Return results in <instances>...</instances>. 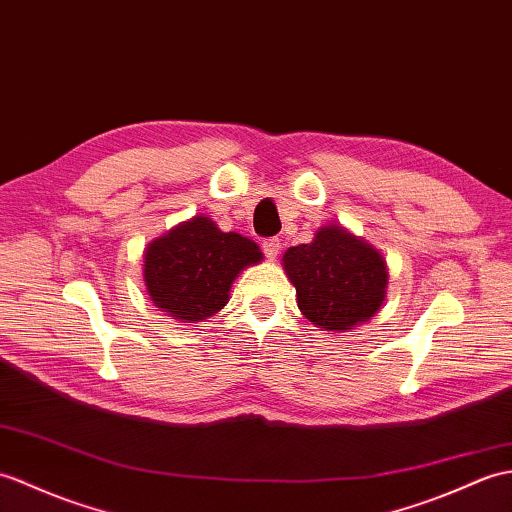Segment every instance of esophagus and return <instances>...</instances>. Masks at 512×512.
I'll return each mask as SVG.
<instances>
[{
    "label": "esophagus",
    "mask_w": 512,
    "mask_h": 512,
    "mask_svg": "<svg viewBox=\"0 0 512 512\" xmlns=\"http://www.w3.org/2000/svg\"><path fill=\"white\" fill-rule=\"evenodd\" d=\"M264 253L268 259H277V255L281 253V240L279 237H268V240H264Z\"/></svg>",
    "instance_id": "34e87169"
}]
</instances>
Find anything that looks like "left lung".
Instances as JSON below:
<instances>
[{
	"mask_svg": "<svg viewBox=\"0 0 512 512\" xmlns=\"http://www.w3.org/2000/svg\"><path fill=\"white\" fill-rule=\"evenodd\" d=\"M283 266L299 310L316 327L351 329L382 307L388 281L382 255L336 224L320 229L312 244L288 248Z\"/></svg>",
	"mask_w": 512,
	"mask_h": 512,
	"instance_id": "obj_1",
	"label": "left lung"
}]
</instances>
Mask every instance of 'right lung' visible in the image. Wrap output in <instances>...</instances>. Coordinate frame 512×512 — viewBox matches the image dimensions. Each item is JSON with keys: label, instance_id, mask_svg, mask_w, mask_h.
<instances>
[{"label": "right lung", "instance_id": "1", "mask_svg": "<svg viewBox=\"0 0 512 512\" xmlns=\"http://www.w3.org/2000/svg\"><path fill=\"white\" fill-rule=\"evenodd\" d=\"M257 261L261 253L255 242L196 216L148 246L144 279L154 305L194 323L218 314L240 270Z\"/></svg>", "mask_w": 512, "mask_h": 512}]
</instances>
